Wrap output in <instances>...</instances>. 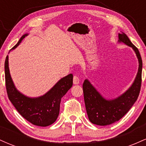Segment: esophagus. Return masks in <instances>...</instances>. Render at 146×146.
<instances>
[{
  "mask_svg": "<svg viewBox=\"0 0 146 146\" xmlns=\"http://www.w3.org/2000/svg\"><path fill=\"white\" fill-rule=\"evenodd\" d=\"M80 83V79L77 75H75L74 77H73V84H78Z\"/></svg>",
  "mask_w": 146,
  "mask_h": 146,
  "instance_id": "esophagus-1",
  "label": "esophagus"
}]
</instances>
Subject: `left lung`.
Listing matches in <instances>:
<instances>
[{
    "instance_id": "1",
    "label": "left lung",
    "mask_w": 146,
    "mask_h": 146,
    "mask_svg": "<svg viewBox=\"0 0 146 146\" xmlns=\"http://www.w3.org/2000/svg\"><path fill=\"white\" fill-rule=\"evenodd\" d=\"M118 42L123 43L135 51L139 62L138 72L130 88L120 96L111 100L104 98L89 80H84L83 92L87 115L91 123L98 125H108L119 121L131 108L139 95L142 73L139 51L124 33H119Z\"/></svg>"
}]
</instances>
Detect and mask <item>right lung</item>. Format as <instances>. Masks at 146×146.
<instances>
[{"label": "right lung", "mask_w": 146, "mask_h": 146, "mask_svg": "<svg viewBox=\"0 0 146 146\" xmlns=\"http://www.w3.org/2000/svg\"><path fill=\"white\" fill-rule=\"evenodd\" d=\"M28 35L25 33L11 49H15ZM5 74L7 93L10 102L25 119L38 126L45 127L56 121L60 113L62 97L73 86V74L61 78L44 95L30 98L21 93L15 86L9 68V56L5 62Z\"/></svg>", "instance_id": "obj_1"}]
</instances>
